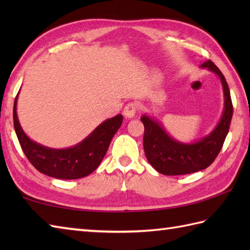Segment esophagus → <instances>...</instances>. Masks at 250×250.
<instances>
[{
    "instance_id": "34e87169",
    "label": "esophagus",
    "mask_w": 250,
    "mask_h": 250,
    "mask_svg": "<svg viewBox=\"0 0 250 250\" xmlns=\"http://www.w3.org/2000/svg\"><path fill=\"white\" fill-rule=\"evenodd\" d=\"M135 114H136V104L129 103L128 105H125V107L124 109V115L125 118H128V119L134 118Z\"/></svg>"
}]
</instances>
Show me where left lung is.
I'll list each match as a JSON object with an SVG mask.
<instances>
[{"mask_svg": "<svg viewBox=\"0 0 250 250\" xmlns=\"http://www.w3.org/2000/svg\"><path fill=\"white\" fill-rule=\"evenodd\" d=\"M201 67L207 68L219 77L225 98V108L221 118L208 135L193 143H182L168 135L163 125L155 118L147 115L141 117L145 128L144 151L146 158L151 167L163 175H185L208 167L218 156L229 132L233 106L226 78L210 60L204 62Z\"/></svg>", "mask_w": 250, "mask_h": 250, "instance_id": "obj_1", "label": "left lung"}]
</instances>
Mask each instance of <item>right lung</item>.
I'll list each match as a JSON object with an SVG mask.
<instances>
[{"mask_svg": "<svg viewBox=\"0 0 250 250\" xmlns=\"http://www.w3.org/2000/svg\"><path fill=\"white\" fill-rule=\"evenodd\" d=\"M18 94L14 103V126L25 157L37 171L59 179H77L87 176L103 160L115 133L122 124L121 114L106 119L86 139L72 147L55 149L32 141L21 128L17 115Z\"/></svg>", "mask_w": 250, "mask_h": 250, "instance_id": "right-lung-1", "label": "right lung"}]
</instances>
